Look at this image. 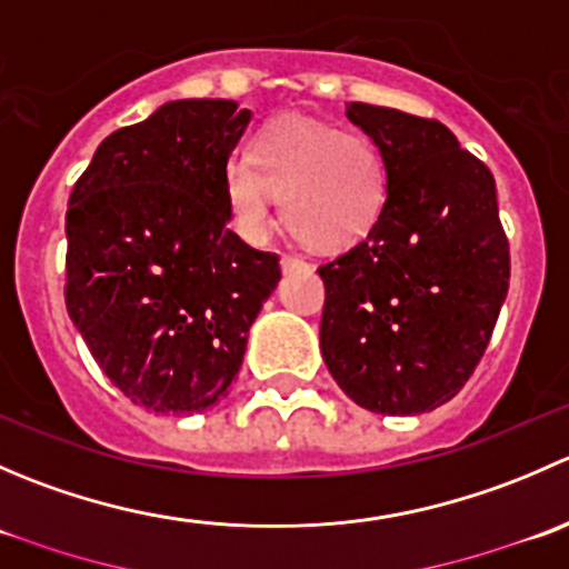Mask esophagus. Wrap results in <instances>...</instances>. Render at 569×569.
I'll return each instance as SVG.
<instances>
[{"label":"esophagus","instance_id":"obj_1","mask_svg":"<svg viewBox=\"0 0 569 569\" xmlns=\"http://www.w3.org/2000/svg\"><path fill=\"white\" fill-rule=\"evenodd\" d=\"M280 267H283V272H295V269H308L311 263L300 256H283L280 258Z\"/></svg>","mask_w":569,"mask_h":569}]
</instances>
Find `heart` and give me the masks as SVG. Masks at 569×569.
<instances>
[{
	"label": "heart",
	"instance_id": "1",
	"mask_svg": "<svg viewBox=\"0 0 569 569\" xmlns=\"http://www.w3.org/2000/svg\"><path fill=\"white\" fill-rule=\"evenodd\" d=\"M228 209L248 239L272 226V200L297 239L332 250L358 242L380 220L388 164L369 134L306 118L263 126L248 153L228 159Z\"/></svg>",
	"mask_w": 569,
	"mask_h": 569
}]
</instances>
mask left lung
<instances>
[{"mask_svg":"<svg viewBox=\"0 0 569 569\" xmlns=\"http://www.w3.org/2000/svg\"><path fill=\"white\" fill-rule=\"evenodd\" d=\"M380 146L388 198L360 242L321 263V358L371 412L418 416L460 393L509 291L496 178L440 120L347 104Z\"/></svg>","mask_w":569,"mask_h":569,"instance_id":"8db88e82","label":"left lung"}]
</instances>
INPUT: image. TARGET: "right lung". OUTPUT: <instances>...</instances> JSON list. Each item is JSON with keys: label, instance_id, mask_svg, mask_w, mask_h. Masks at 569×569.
<instances>
[{"label": "right lung", "instance_id": "right-lung-1", "mask_svg": "<svg viewBox=\"0 0 569 569\" xmlns=\"http://www.w3.org/2000/svg\"><path fill=\"white\" fill-rule=\"evenodd\" d=\"M248 123L237 101H170L112 131L68 198V317L151 412H203L228 393L280 280V258L228 228L222 176Z\"/></svg>", "mask_w": 569, "mask_h": 569}]
</instances>
